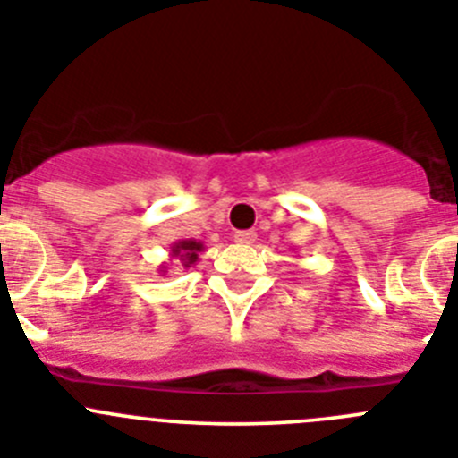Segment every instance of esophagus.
<instances>
[{
  "mask_svg": "<svg viewBox=\"0 0 458 458\" xmlns=\"http://www.w3.org/2000/svg\"><path fill=\"white\" fill-rule=\"evenodd\" d=\"M233 241H236L238 245H252V242L257 241V232H252V229H248V232H236L233 233Z\"/></svg>",
  "mask_w": 458,
  "mask_h": 458,
  "instance_id": "esophagus-1",
  "label": "esophagus"
}]
</instances>
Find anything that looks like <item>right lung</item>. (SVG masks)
<instances>
[{"instance_id": "right-lung-1", "label": "right lung", "mask_w": 458, "mask_h": 458, "mask_svg": "<svg viewBox=\"0 0 458 458\" xmlns=\"http://www.w3.org/2000/svg\"><path fill=\"white\" fill-rule=\"evenodd\" d=\"M204 242L201 241H194V238H183V241H176L172 242V250H169V257L179 259L181 264H183V268H190V266L199 259V254L204 252ZM160 275H165L169 270L167 264H160Z\"/></svg>"}]
</instances>
